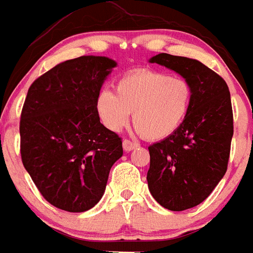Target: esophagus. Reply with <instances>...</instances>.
I'll use <instances>...</instances> for the list:
<instances>
[{"mask_svg":"<svg viewBox=\"0 0 253 253\" xmlns=\"http://www.w3.org/2000/svg\"><path fill=\"white\" fill-rule=\"evenodd\" d=\"M138 147V143H135V142H130L128 139H124L123 141V149H124L125 152H129L131 150H134Z\"/></svg>","mask_w":253,"mask_h":253,"instance_id":"34e87169","label":"esophagus"}]
</instances>
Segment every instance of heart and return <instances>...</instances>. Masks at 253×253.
Masks as SVG:
<instances>
[{
    "label": "heart",
    "mask_w": 253,
    "mask_h": 253,
    "mask_svg": "<svg viewBox=\"0 0 253 253\" xmlns=\"http://www.w3.org/2000/svg\"><path fill=\"white\" fill-rule=\"evenodd\" d=\"M191 98V85L182 77L139 70L120 77L114 93L102 91L95 110L102 124L115 133L128 124L131 112L137 131L150 141H159L182 125Z\"/></svg>",
    "instance_id": "obj_1"
}]
</instances>
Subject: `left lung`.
I'll return each mask as SVG.
<instances>
[{"instance_id": "left-lung-1", "label": "left lung", "mask_w": 253, "mask_h": 253, "mask_svg": "<svg viewBox=\"0 0 253 253\" xmlns=\"http://www.w3.org/2000/svg\"><path fill=\"white\" fill-rule=\"evenodd\" d=\"M150 63L174 71L191 85L185 122L149 147V190L169 211H185L210 197L225 176L233 138L230 91L221 76L197 59L160 53Z\"/></svg>"}]
</instances>
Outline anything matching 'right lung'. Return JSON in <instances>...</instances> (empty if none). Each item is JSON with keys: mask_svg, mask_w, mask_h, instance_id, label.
Returning <instances> with one entry per match:
<instances>
[{"mask_svg": "<svg viewBox=\"0 0 253 253\" xmlns=\"http://www.w3.org/2000/svg\"><path fill=\"white\" fill-rule=\"evenodd\" d=\"M118 66L83 55L56 64L28 89L20 116L23 166L42 197L59 210L85 212L103 197L122 139L98 118L95 102Z\"/></svg>", "mask_w": 253, "mask_h": 253, "instance_id": "1", "label": "right lung"}]
</instances>
